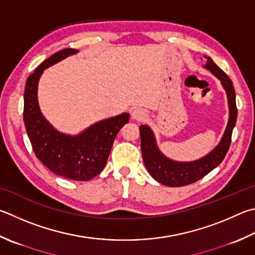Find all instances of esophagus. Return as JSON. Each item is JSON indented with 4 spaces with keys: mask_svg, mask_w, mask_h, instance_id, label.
Masks as SVG:
<instances>
[{
    "mask_svg": "<svg viewBox=\"0 0 255 255\" xmlns=\"http://www.w3.org/2000/svg\"><path fill=\"white\" fill-rule=\"evenodd\" d=\"M131 117L136 120H143V119H146L147 114L143 109L136 108L131 112Z\"/></svg>",
    "mask_w": 255,
    "mask_h": 255,
    "instance_id": "34e87169",
    "label": "esophagus"
}]
</instances>
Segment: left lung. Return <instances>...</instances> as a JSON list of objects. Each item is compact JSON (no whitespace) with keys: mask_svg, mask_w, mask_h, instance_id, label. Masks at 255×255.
Segmentation results:
<instances>
[{"mask_svg":"<svg viewBox=\"0 0 255 255\" xmlns=\"http://www.w3.org/2000/svg\"><path fill=\"white\" fill-rule=\"evenodd\" d=\"M206 59L207 61L205 68L221 80L229 100L230 118L224 135L219 145L210 154H207L201 159L187 161V163L175 161L161 154L156 145L154 133L149 127L146 125H141L139 127L143 163H145L148 173L151 175V177L160 184L166 185V186H186V185L195 183L198 179L204 177L205 175L222 163L229 150L231 140H232V131L238 118V108L237 103H235V90L233 83L229 76L221 68L217 67L211 58L206 57Z\"/></svg>","mask_w":255,"mask_h":255,"instance_id":"left-lung-1","label":"left lung"}]
</instances>
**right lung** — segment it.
<instances>
[{
	"label": "right lung",
	"instance_id": "right-lung-1",
	"mask_svg": "<svg viewBox=\"0 0 255 255\" xmlns=\"http://www.w3.org/2000/svg\"><path fill=\"white\" fill-rule=\"evenodd\" d=\"M77 52L76 49L59 51L29 76L24 90L23 120L36 158L45 167L69 179L89 180L103 172L116 136L129 122V114L101 120L77 136L66 135L51 126L39 107V79L44 69Z\"/></svg>",
	"mask_w": 255,
	"mask_h": 255
}]
</instances>
